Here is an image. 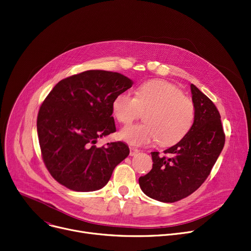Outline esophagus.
I'll return each instance as SVG.
<instances>
[{
  "instance_id": "1",
  "label": "esophagus",
  "mask_w": 251,
  "mask_h": 251,
  "mask_svg": "<svg viewBox=\"0 0 251 251\" xmlns=\"http://www.w3.org/2000/svg\"><path fill=\"white\" fill-rule=\"evenodd\" d=\"M139 152V150L137 149V148H135V147H132V146H130V155L131 156H133V155H135V154H137Z\"/></svg>"
}]
</instances>
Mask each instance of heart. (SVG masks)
Wrapping results in <instances>:
<instances>
[{
	"label": "heart",
	"instance_id": "b5f03b06",
	"mask_svg": "<svg viewBox=\"0 0 251 251\" xmlns=\"http://www.w3.org/2000/svg\"><path fill=\"white\" fill-rule=\"evenodd\" d=\"M115 118L129 124L145 111L143 123L129 125L120 131V138L132 145H145L158 140L172 145L185 137L195 120V106L174 83L153 79L137 89L117 95L112 104Z\"/></svg>",
	"mask_w": 251,
	"mask_h": 251
}]
</instances>
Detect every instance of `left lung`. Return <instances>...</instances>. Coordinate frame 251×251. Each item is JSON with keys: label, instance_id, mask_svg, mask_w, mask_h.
I'll return each instance as SVG.
<instances>
[{"label": "left lung", "instance_id": "8db88e82", "mask_svg": "<svg viewBox=\"0 0 251 251\" xmlns=\"http://www.w3.org/2000/svg\"><path fill=\"white\" fill-rule=\"evenodd\" d=\"M195 120L191 130L164 154L151 152L152 170L139 177V186L149 198L174 203L202 186L225 143L221 116L211 100L191 85Z\"/></svg>", "mask_w": 251, "mask_h": 251}]
</instances>
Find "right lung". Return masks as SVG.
<instances>
[{
  "label": "right lung",
  "mask_w": 251,
  "mask_h": 251,
  "mask_svg": "<svg viewBox=\"0 0 251 251\" xmlns=\"http://www.w3.org/2000/svg\"><path fill=\"white\" fill-rule=\"evenodd\" d=\"M132 85L118 73L87 71L61 79L48 94L38 112L37 133L44 164L60 185L75 192L102 189L129 155L122 141L96 143L116 131L113 101Z\"/></svg>",
  "instance_id": "right-lung-1"
}]
</instances>
